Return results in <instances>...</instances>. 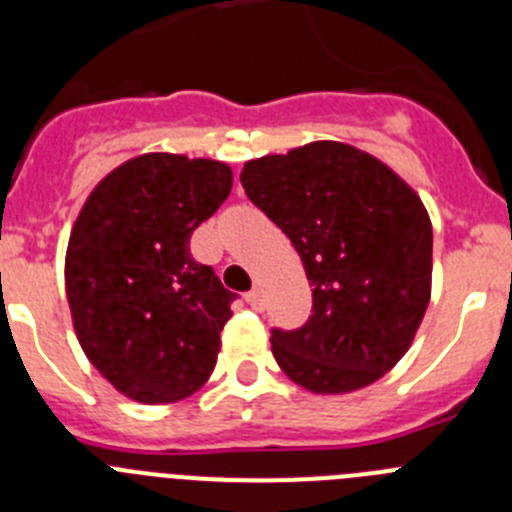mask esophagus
Segmentation results:
<instances>
[{"label":"esophagus","instance_id":"34e87169","mask_svg":"<svg viewBox=\"0 0 512 512\" xmlns=\"http://www.w3.org/2000/svg\"><path fill=\"white\" fill-rule=\"evenodd\" d=\"M246 302L253 310H264V297H261V289H251L246 295Z\"/></svg>","mask_w":512,"mask_h":512}]
</instances>
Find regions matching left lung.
I'll return each mask as SVG.
<instances>
[{"instance_id": "left-lung-1", "label": "left lung", "mask_w": 512, "mask_h": 512, "mask_svg": "<svg viewBox=\"0 0 512 512\" xmlns=\"http://www.w3.org/2000/svg\"><path fill=\"white\" fill-rule=\"evenodd\" d=\"M241 184L312 284L307 323L271 328L282 372L320 395L377 382L405 356L431 300L433 228L418 194L336 140L248 161Z\"/></svg>"}]
</instances>
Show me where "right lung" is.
I'll list each match as a JSON object with an SVG mask.
<instances>
[{"label": "right lung", "instance_id": "1", "mask_svg": "<svg viewBox=\"0 0 512 512\" xmlns=\"http://www.w3.org/2000/svg\"><path fill=\"white\" fill-rule=\"evenodd\" d=\"M233 174L210 158L146 153L89 194L66 251V297L87 359L146 405L210 379L235 292L192 259L194 228L223 205Z\"/></svg>", "mask_w": 512, "mask_h": 512}]
</instances>
